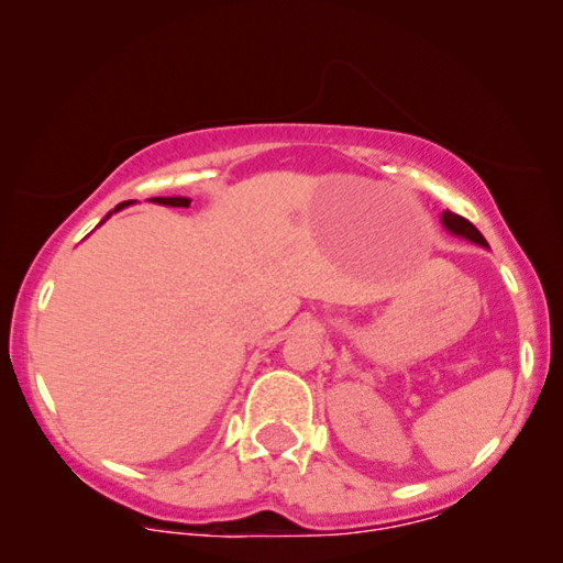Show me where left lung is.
<instances>
[{"label": "left lung", "instance_id": "obj_1", "mask_svg": "<svg viewBox=\"0 0 563 563\" xmlns=\"http://www.w3.org/2000/svg\"><path fill=\"white\" fill-rule=\"evenodd\" d=\"M443 225L449 228L451 233L466 238V241L479 243V245H487V241H484V235L479 233V230H476V228L472 225V222H468L466 218H461V214H456V212L445 210V212H443Z\"/></svg>", "mask_w": 563, "mask_h": 563}]
</instances>
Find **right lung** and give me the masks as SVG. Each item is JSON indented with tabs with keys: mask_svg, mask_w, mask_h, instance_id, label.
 Here are the masks:
<instances>
[{
	"mask_svg": "<svg viewBox=\"0 0 563 563\" xmlns=\"http://www.w3.org/2000/svg\"><path fill=\"white\" fill-rule=\"evenodd\" d=\"M153 202H158V205H172V207H189L191 199H187V197H153ZM120 207H125V202L114 207V210H120Z\"/></svg>",
	"mask_w": 563,
	"mask_h": 563,
	"instance_id": "1",
	"label": "right lung"
}]
</instances>
